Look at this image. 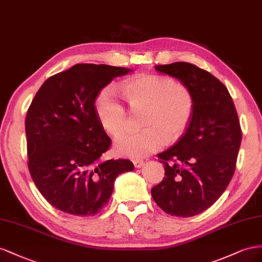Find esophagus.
Here are the masks:
<instances>
[{"label": "esophagus", "mask_w": 262, "mask_h": 262, "mask_svg": "<svg viewBox=\"0 0 262 262\" xmlns=\"http://www.w3.org/2000/svg\"><path fill=\"white\" fill-rule=\"evenodd\" d=\"M133 162H134V166H135V168H141L145 163L144 160H141V159H136V160H134Z\"/></svg>", "instance_id": "esophagus-1"}]
</instances>
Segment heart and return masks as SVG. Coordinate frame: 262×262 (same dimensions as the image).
<instances>
[{"label": "heart", "instance_id": "heart-1", "mask_svg": "<svg viewBox=\"0 0 262 262\" xmlns=\"http://www.w3.org/2000/svg\"><path fill=\"white\" fill-rule=\"evenodd\" d=\"M121 91L133 111L146 110L141 126L144 132L126 134L115 140V151L132 158L147 157L183 136L192 121L195 99L182 82L160 76L143 74L125 80ZM96 115L112 136L126 132L128 114L111 88L103 89L95 102Z\"/></svg>", "mask_w": 262, "mask_h": 262}]
</instances>
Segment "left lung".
<instances>
[{"instance_id":"left-lung-1","label":"left lung","mask_w":262,"mask_h":262,"mask_svg":"<svg viewBox=\"0 0 262 262\" xmlns=\"http://www.w3.org/2000/svg\"><path fill=\"white\" fill-rule=\"evenodd\" d=\"M156 70L188 85L195 107L183 136L158 155L166 177L151 195L167 214L190 217L212 206L233 178L241 123L227 88L208 71L189 62L159 64Z\"/></svg>"}]
</instances>
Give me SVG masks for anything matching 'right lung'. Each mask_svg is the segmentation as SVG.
Instances as JSON below:
<instances>
[{
    "mask_svg": "<svg viewBox=\"0 0 262 262\" xmlns=\"http://www.w3.org/2000/svg\"><path fill=\"white\" fill-rule=\"evenodd\" d=\"M130 71L107 64H74L45 81L28 107L29 173L41 195L58 210L96 215L107 204L115 179L134 170L127 159L101 158L112 140L95 110L101 90Z\"/></svg>",
    "mask_w": 262,
    "mask_h": 262,
    "instance_id": "right-lung-1",
    "label": "right lung"
}]
</instances>
